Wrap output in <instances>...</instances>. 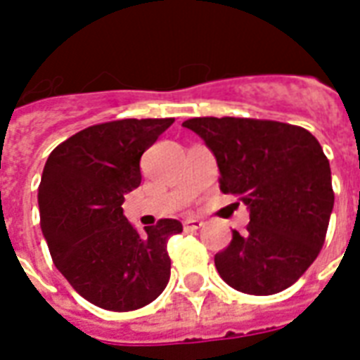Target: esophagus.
Wrapping results in <instances>:
<instances>
[{
	"mask_svg": "<svg viewBox=\"0 0 360 360\" xmlns=\"http://www.w3.org/2000/svg\"><path fill=\"white\" fill-rule=\"evenodd\" d=\"M204 226V221H200V219H185L183 221V229L186 232H194V230H200Z\"/></svg>",
	"mask_w": 360,
	"mask_h": 360,
	"instance_id": "esophagus-1",
	"label": "esophagus"
}]
</instances>
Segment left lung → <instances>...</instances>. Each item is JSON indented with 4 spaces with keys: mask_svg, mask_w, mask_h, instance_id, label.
<instances>
[{
    "mask_svg": "<svg viewBox=\"0 0 360 360\" xmlns=\"http://www.w3.org/2000/svg\"><path fill=\"white\" fill-rule=\"evenodd\" d=\"M215 155L221 191L249 210L243 236L215 255L219 276L245 295L281 292L325 243L334 207L330 164L300 126L276 120L196 117L183 122Z\"/></svg>",
    "mask_w": 360,
    "mask_h": 360,
    "instance_id": "8db88e82",
    "label": "left lung"
}]
</instances>
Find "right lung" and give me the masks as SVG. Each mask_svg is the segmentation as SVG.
<instances>
[{"instance_id":"add662e5","label":"right lung","mask_w":360,"mask_h":360,"mask_svg":"<svg viewBox=\"0 0 360 360\" xmlns=\"http://www.w3.org/2000/svg\"><path fill=\"white\" fill-rule=\"evenodd\" d=\"M172 124L124 119L89 126L46 158L37 194L41 230L60 274L98 308L139 309L168 285V240L183 224L160 219L137 234L120 205L141 183V155Z\"/></svg>"}]
</instances>
